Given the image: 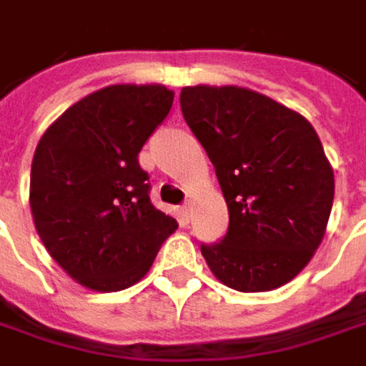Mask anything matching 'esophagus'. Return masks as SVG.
<instances>
[{
    "label": "esophagus",
    "instance_id": "esophagus-1",
    "mask_svg": "<svg viewBox=\"0 0 366 366\" xmlns=\"http://www.w3.org/2000/svg\"><path fill=\"white\" fill-rule=\"evenodd\" d=\"M182 213H184V217H190V213H192V203H190V201L182 204Z\"/></svg>",
    "mask_w": 366,
    "mask_h": 366
}]
</instances>
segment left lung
I'll use <instances>...</instances> for the list:
<instances>
[{"instance_id": "left-lung-1", "label": "left lung", "mask_w": 366, "mask_h": 366, "mask_svg": "<svg viewBox=\"0 0 366 366\" xmlns=\"http://www.w3.org/2000/svg\"><path fill=\"white\" fill-rule=\"evenodd\" d=\"M184 119L215 167L227 234L203 244L213 275L232 290L288 284L319 248L333 204V167L311 122L244 86H184Z\"/></svg>"}]
</instances>
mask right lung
<instances>
[{"instance_id":"right-lung-1","label":"right lung","mask_w":366,"mask_h":366,"mask_svg":"<svg viewBox=\"0 0 366 366\" xmlns=\"http://www.w3.org/2000/svg\"><path fill=\"white\" fill-rule=\"evenodd\" d=\"M172 103L163 84H112L76 101L36 144L29 197L36 234L89 290L134 286L178 227L153 207L139 165Z\"/></svg>"}]
</instances>
